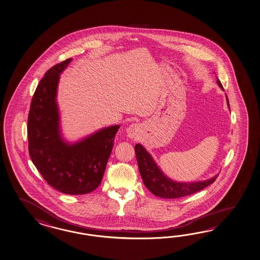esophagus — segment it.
<instances>
[{"mask_svg": "<svg viewBox=\"0 0 260 260\" xmlns=\"http://www.w3.org/2000/svg\"><path fill=\"white\" fill-rule=\"evenodd\" d=\"M140 129H141V127H140L139 124H132V125H129L127 127V131H126L127 137L135 138L139 134Z\"/></svg>", "mask_w": 260, "mask_h": 260, "instance_id": "34e87169", "label": "esophagus"}]
</instances>
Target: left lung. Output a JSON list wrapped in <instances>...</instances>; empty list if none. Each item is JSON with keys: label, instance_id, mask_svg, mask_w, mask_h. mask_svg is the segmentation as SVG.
Instances as JSON below:
<instances>
[{"label": "left lung", "instance_id": "8db88e82", "mask_svg": "<svg viewBox=\"0 0 260 260\" xmlns=\"http://www.w3.org/2000/svg\"><path fill=\"white\" fill-rule=\"evenodd\" d=\"M217 84L223 90L222 83L218 80V78ZM225 96L228 109L230 110L228 95H225ZM134 150L136 154L140 175L142 177L143 182L148 190H150V192H152L156 197L167 199L187 197L213 183L215 181L216 177H218V175H216L209 179L191 182H180L177 180H173L161 171V169L158 167L151 154L147 152V150L144 146L137 144L135 145Z\"/></svg>", "mask_w": 260, "mask_h": 260}]
</instances>
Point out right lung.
Listing matches in <instances>:
<instances>
[{
    "label": "right lung",
    "mask_w": 260,
    "mask_h": 260,
    "mask_svg": "<svg viewBox=\"0 0 260 260\" xmlns=\"http://www.w3.org/2000/svg\"><path fill=\"white\" fill-rule=\"evenodd\" d=\"M70 58L45 73L28 116L29 154L49 185L66 194H85L102 182L119 125L102 127L76 142L64 139L57 103L60 74Z\"/></svg>",
    "instance_id": "1"
}]
</instances>
